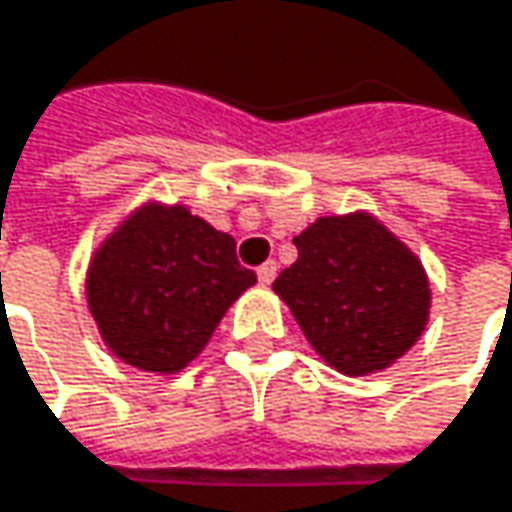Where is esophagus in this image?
Returning <instances> with one entry per match:
<instances>
[{
  "label": "esophagus",
  "mask_w": 512,
  "mask_h": 512,
  "mask_svg": "<svg viewBox=\"0 0 512 512\" xmlns=\"http://www.w3.org/2000/svg\"><path fill=\"white\" fill-rule=\"evenodd\" d=\"M275 269H278V266H275V260H266V263L257 269V281H260L263 287H269V284L275 281Z\"/></svg>",
  "instance_id": "1"
}]
</instances>
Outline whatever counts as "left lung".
Instances as JSON below:
<instances>
[{"mask_svg":"<svg viewBox=\"0 0 512 512\" xmlns=\"http://www.w3.org/2000/svg\"><path fill=\"white\" fill-rule=\"evenodd\" d=\"M272 290L314 353L344 376L391 367L424 335L433 290L421 257L367 210L314 219Z\"/></svg>","mask_w":512,"mask_h":512,"instance_id":"1","label":"left lung"}]
</instances>
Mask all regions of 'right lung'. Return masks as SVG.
<instances>
[{"mask_svg": "<svg viewBox=\"0 0 512 512\" xmlns=\"http://www.w3.org/2000/svg\"><path fill=\"white\" fill-rule=\"evenodd\" d=\"M255 284L231 234L183 204L148 198L94 249L85 302L112 356L171 376L204 353L228 308Z\"/></svg>", "mask_w": 512, "mask_h": 512, "instance_id": "obj_1", "label": "right lung"}]
</instances>
